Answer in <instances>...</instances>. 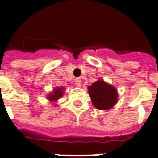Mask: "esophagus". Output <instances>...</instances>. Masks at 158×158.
I'll return each instance as SVG.
<instances>
[{"label": "esophagus", "instance_id": "obj_1", "mask_svg": "<svg viewBox=\"0 0 158 158\" xmlns=\"http://www.w3.org/2000/svg\"><path fill=\"white\" fill-rule=\"evenodd\" d=\"M74 83H75V85L78 86V87L81 86V84H82V82H81V79H79V78H77V79H74Z\"/></svg>", "mask_w": 158, "mask_h": 158}]
</instances>
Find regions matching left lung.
<instances>
[{
	"label": "left lung",
	"instance_id": "8db88e82",
	"mask_svg": "<svg viewBox=\"0 0 158 158\" xmlns=\"http://www.w3.org/2000/svg\"><path fill=\"white\" fill-rule=\"evenodd\" d=\"M88 91L94 106L99 110H108L115 106L118 94L114 86L99 79L88 87Z\"/></svg>",
	"mask_w": 158,
	"mask_h": 158
}]
</instances>
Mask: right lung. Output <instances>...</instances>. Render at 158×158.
I'll list each match as a JSON object with an SVG mask.
<instances>
[{
	"label": "right lung",
	"instance_id": "add662e5",
	"mask_svg": "<svg viewBox=\"0 0 158 158\" xmlns=\"http://www.w3.org/2000/svg\"><path fill=\"white\" fill-rule=\"evenodd\" d=\"M64 88H55V89L53 90V92L49 94L47 98H48L49 101L51 102H56L60 98L62 97L63 93H64Z\"/></svg>",
	"mask_w": 158,
	"mask_h": 158
}]
</instances>
